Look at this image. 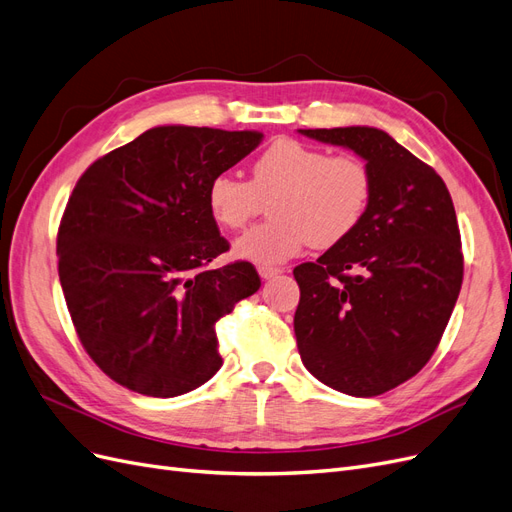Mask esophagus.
<instances>
[{"instance_id": "34e87169", "label": "esophagus", "mask_w": 512, "mask_h": 512, "mask_svg": "<svg viewBox=\"0 0 512 512\" xmlns=\"http://www.w3.org/2000/svg\"><path fill=\"white\" fill-rule=\"evenodd\" d=\"M257 272H259V276H261L263 280H268V278L278 276V274L283 272V270H280V268H272V266H259V268H257Z\"/></svg>"}]
</instances>
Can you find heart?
Masks as SVG:
<instances>
[{
    "instance_id": "obj_1",
    "label": "heart",
    "mask_w": 512,
    "mask_h": 512,
    "mask_svg": "<svg viewBox=\"0 0 512 512\" xmlns=\"http://www.w3.org/2000/svg\"><path fill=\"white\" fill-rule=\"evenodd\" d=\"M374 176L357 155H329L295 138H278L251 166V180L217 174L206 191L210 217L225 229L249 225L270 200L272 219L236 240L238 257L283 263L312 242L329 249L349 238L366 219Z\"/></svg>"
}]
</instances>
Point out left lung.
<instances>
[{"label":"left lung","mask_w":512,"mask_h":512,"mask_svg":"<svg viewBox=\"0 0 512 512\" xmlns=\"http://www.w3.org/2000/svg\"><path fill=\"white\" fill-rule=\"evenodd\" d=\"M300 134L366 159L374 195L349 238L293 270L295 340L323 385L374 398L430 361L451 319L464 280L453 200L434 168L381 129Z\"/></svg>","instance_id":"8db88e82"}]
</instances>
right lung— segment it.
Returning <instances> with one entry per match:
<instances>
[{
    "label": "right lung",
    "instance_id": "add662e5",
    "mask_svg": "<svg viewBox=\"0 0 512 512\" xmlns=\"http://www.w3.org/2000/svg\"><path fill=\"white\" fill-rule=\"evenodd\" d=\"M259 131L161 125L93 161L57 234L59 280L76 334L114 383L176 398L217 374V321L261 280L210 217V180L259 146Z\"/></svg>",
    "mask_w": 512,
    "mask_h": 512
}]
</instances>
